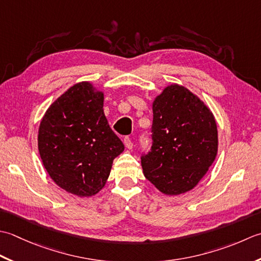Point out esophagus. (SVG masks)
Wrapping results in <instances>:
<instances>
[{
	"label": "esophagus",
	"mask_w": 261,
	"mask_h": 261,
	"mask_svg": "<svg viewBox=\"0 0 261 261\" xmlns=\"http://www.w3.org/2000/svg\"><path fill=\"white\" fill-rule=\"evenodd\" d=\"M124 144H125L126 148H128V150H132V148H133V142L130 141L129 137L124 138Z\"/></svg>",
	"instance_id": "esophagus-1"
}]
</instances>
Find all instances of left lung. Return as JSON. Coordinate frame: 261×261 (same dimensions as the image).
<instances>
[{"mask_svg":"<svg viewBox=\"0 0 261 261\" xmlns=\"http://www.w3.org/2000/svg\"><path fill=\"white\" fill-rule=\"evenodd\" d=\"M152 147L141 158L145 178L166 195L197 186L214 162L219 137L211 109L197 95L171 84L153 101Z\"/></svg>","mask_w":261,"mask_h":261,"instance_id":"left-lung-1","label":"left lung"}]
</instances>
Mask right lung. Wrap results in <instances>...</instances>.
I'll use <instances>...</instances> for the list:
<instances>
[{
    "label": "right lung",
    "mask_w": 261,
    "mask_h": 261,
    "mask_svg": "<svg viewBox=\"0 0 261 261\" xmlns=\"http://www.w3.org/2000/svg\"><path fill=\"white\" fill-rule=\"evenodd\" d=\"M103 113V92L74 84L47 109L38 150L49 177L67 193L90 197L105 187L113 161L124 151Z\"/></svg>",
    "instance_id": "1"
}]
</instances>
